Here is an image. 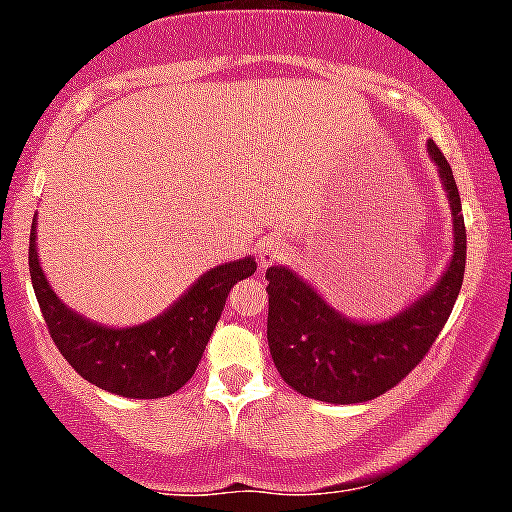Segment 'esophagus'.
<instances>
[{"label":"esophagus","mask_w":512,"mask_h":512,"mask_svg":"<svg viewBox=\"0 0 512 512\" xmlns=\"http://www.w3.org/2000/svg\"><path fill=\"white\" fill-rule=\"evenodd\" d=\"M283 250H286V243L279 236H269L264 238L260 243V248H257V262H260V267H269V264H274L279 257L283 255Z\"/></svg>","instance_id":"1"}]
</instances>
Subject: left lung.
I'll return each mask as SVG.
<instances>
[{
  "label": "left lung",
  "instance_id": "obj_1",
  "mask_svg": "<svg viewBox=\"0 0 512 512\" xmlns=\"http://www.w3.org/2000/svg\"><path fill=\"white\" fill-rule=\"evenodd\" d=\"M429 155L451 200L455 252L441 281L408 310L389 322H350L291 269L269 267V353L293 391L324 403H365L408 377L439 338L463 286L467 233L451 164L432 140Z\"/></svg>",
  "mask_w": 512,
  "mask_h": 512
}]
</instances>
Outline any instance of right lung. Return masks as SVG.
<instances>
[{"mask_svg":"<svg viewBox=\"0 0 512 512\" xmlns=\"http://www.w3.org/2000/svg\"><path fill=\"white\" fill-rule=\"evenodd\" d=\"M28 267L49 336L80 377L116 396L164 398L193 377L233 283L255 274L257 264L250 257L221 264L200 276L171 310L131 329L88 322L61 303L38 262L35 219Z\"/></svg>","mask_w":512,"mask_h":512,"instance_id":"obj_1","label":"right lung"}]
</instances>
